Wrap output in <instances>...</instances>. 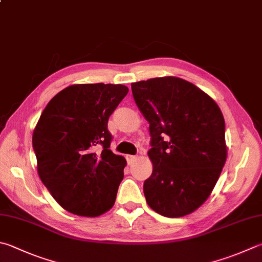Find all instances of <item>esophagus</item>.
Masks as SVG:
<instances>
[{
  "instance_id": "34e87169",
  "label": "esophagus",
  "mask_w": 262,
  "mask_h": 262,
  "mask_svg": "<svg viewBox=\"0 0 262 262\" xmlns=\"http://www.w3.org/2000/svg\"><path fill=\"white\" fill-rule=\"evenodd\" d=\"M125 159H126V161H127V163H129V164H132V163L137 160V156L136 155H126Z\"/></svg>"
}]
</instances>
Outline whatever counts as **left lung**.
Wrapping results in <instances>:
<instances>
[{
	"mask_svg": "<svg viewBox=\"0 0 262 262\" xmlns=\"http://www.w3.org/2000/svg\"><path fill=\"white\" fill-rule=\"evenodd\" d=\"M131 89L149 122L147 203L167 218L189 214L208 200L225 165L223 113L210 96L179 77L150 78Z\"/></svg>",
	"mask_w": 262,
	"mask_h": 262,
	"instance_id": "1",
	"label": "left lung"
}]
</instances>
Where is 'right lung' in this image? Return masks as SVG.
<instances>
[{"label": "right lung", "mask_w": 262, "mask_h": 262, "mask_svg": "<svg viewBox=\"0 0 262 262\" xmlns=\"http://www.w3.org/2000/svg\"><path fill=\"white\" fill-rule=\"evenodd\" d=\"M127 92L122 84H74L39 117L33 132L38 176L71 213L98 216L115 203L126 161L110 149L107 123Z\"/></svg>", "instance_id": "obj_1"}]
</instances>
